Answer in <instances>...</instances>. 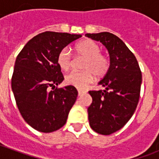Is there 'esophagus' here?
Returning a JSON list of instances; mask_svg holds the SVG:
<instances>
[{
  "label": "esophagus",
  "mask_w": 159,
  "mask_h": 159,
  "mask_svg": "<svg viewBox=\"0 0 159 159\" xmlns=\"http://www.w3.org/2000/svg\"><path fill=\"white\" fill-rule=\"evenodd\" d=\"M86 93V91H84V90H81V89H78V95L81 96V95H83V93Z\"/></svg>",
  "instance_id": "esophagus-1"
}]
</instances>
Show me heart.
<instances>
[{
	"label": "heart",
	"mask_w": 159,
	"mask_h": 159,
	"mask_svg": "<svg viewBox=\"0 0 159 159\" xmlns=\"http://www.w3.org/2000/svg\"><path fill=\"white\" fill-rule=\"evenodd\" d=\"M79 55L86 58L83 62V71H71L66 76V83L77 89H84L92 83L94 75L101 77L109 70L110 62L105 55L100 53V46L92 40H84L76 46ZM57 62L63 70H67L71 66V56L68 48H63L58 54Z\"/></svg>",
	"instance_id": "1"
}]
</instances>
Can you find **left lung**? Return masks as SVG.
<instances>
[{
    "label": "left lung",
    "mask_w": 159,
    "mask_h": 159,
    "mask_svg": "<svg viewBox=\"0 0 159 159\" xmlns=\"http://www.w3.org/2000/svg\"><path fill=\"white\" fill-rule=\"evenodd\" d=\"M85 36L101 42L110 56L109 70L99 82L105 89L89 92L93 101L88 108L92 129L108 135L133 116L140 99L141 71L135 56L119 37L110 32Z\"/></svg>",
    "instance_id": "8db88e82"
}]
</instances>
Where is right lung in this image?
I'll use <instances>...</instances> for the list:
<instances>
[{"label":"right lung","mask_w":159,"mask_h":159,"mask_svg":"<svg viewBox=\"0 0 159 159\" xmlns=\"http://www.w3.org/2000/svg\"><path fill=\"white\" fill-rule=\"evenodd\" d=\"M82 35L46 31L27 42L17 56L12 90L26 123L42 133L58 130L66 123L77 97L75 87L56 88L64 80L57 62L59 52ZM52 86V90L48 88Z\"/></svg>","instance_id":"obj_1"}]
</instances>
